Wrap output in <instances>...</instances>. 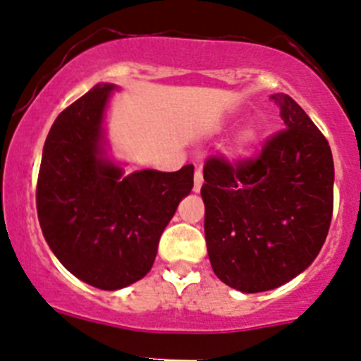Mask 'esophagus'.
Segmentation results:
<instances>
[{"instance_id":"esophagus-1","label":"esophagus","mask_w":361,"mask_h":361,"mask_svg":"<svg viewBox=\"0 0 361 361\" xmlns=\"http://www.w3.org/2000/svg\"><path fill=\"white\" fill-rule=\"evenodd\" d=\"M201 185H203V173H201V169H196V173H194V192H200Z\"/></svg>"}]
</instances>
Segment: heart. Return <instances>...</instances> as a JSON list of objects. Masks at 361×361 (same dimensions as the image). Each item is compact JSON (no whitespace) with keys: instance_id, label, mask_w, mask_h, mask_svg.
<instances>
[{"instance_id":"1","label":"heart","mask_w":361,"mask_h":361,"mask_svg":"<svg viewBox=\"0 0 361 361\" xmlns=\"http://www.w3.org/2000/svg\"><path fill=\"white\" fill-rule=\"evenodd\" d=\"M259 138V131L253 126H248V128L243 129L241 133H239V136H237V145L241 149H248L252 147L255 142H257Z\"/></svg>"}]
</instances>
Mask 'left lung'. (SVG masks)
Segmentation results:
<instances>
[{
  "label": "left lung",
  "mask_w": 361,
  "mask_h": 361,
  "mask_svg": "<svg viewBox=\"0 0 361 361\" xmlns=\"http://www.w3.org/2000/svg\"><path fill=\"white\" fill-rule=\"evenodd\" d=\"M269 99L282 131L250 160L203 167L204 239L214 274L243 293L286 284L318 255L333 216L334 165L326 136L286 93Z\"/></svg>",
  "instance_id": "1"
}]
</instances>
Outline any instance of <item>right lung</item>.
Segmentation results:
<instances>
[{"label": "right lung", "mask_w": 361, "mask_h": 361, "mask_svg": "<svg viewBox=\"0 0 361 361\" xmlns=\"http://www.w3.org/2000/svg\"><path fill=\"white\" fill-rule=\"evenodd\" d=\"M113 90L99 84L55 118L35 192L39 225L55 257L77 279L108 291L149 274L161 232L194 185V165L124 174L104 157L102 120Z\"/></svg>", "instance_id": "obj_1"}]
</instances>
